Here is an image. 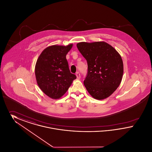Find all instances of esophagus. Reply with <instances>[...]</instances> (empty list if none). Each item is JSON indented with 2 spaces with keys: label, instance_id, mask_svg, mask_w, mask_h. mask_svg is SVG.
I'll return each mask as SVG.
<instances>
[{
  "label": "esophagus",
  "instance_id": "esophagus-1",
  "mask_svg": "<svg viewBox=\"0 0 152 152\" xmlns=\"http://www.w3.org/2000/svg\"><path fill=\"white\" fill-rule=\"evenodd\" d=\"M76 77H77V79H80V73L79 72H76Z\"/></svg>",
  "mask_w": 152,
  "mask_h": 152
}]
</instances>
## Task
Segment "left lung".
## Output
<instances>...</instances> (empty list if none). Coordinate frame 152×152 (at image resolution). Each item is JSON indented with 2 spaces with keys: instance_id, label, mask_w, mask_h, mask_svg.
<instances>
[{
  "instance_id": "left-lung-1",
  "label": "left lung",
  "mask_w": 152,
  "mask_h": 152,
  "mask_svg": "<svg viewBox=\"0 0 152 152\" xmlns=\"http://www.w3.org/2000/svg\"><path fill=\"white\" fill-rule=\"evenodd\" d=\"M77 47L87 60L88 73L84 84L87 91L97 100L108 97L119 87L123 78L120 55L104 42H80Z\"/></svg>"
}]
</instances>
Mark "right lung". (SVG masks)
I'll list each match as a JSON object with an SVG mask.
<instances>
[{
	"label": "right lung",
	"mask_w": 152,
	"mask_h": 152,
	"mask_svg": "<svg viewBox=\"0 0 152 152\" xmlns=\"http://www.w3.org/2000/svg\"><path fill=\"white\" fill-rule=\"evenodd\" d=\"M73 44L49 46L37 60L35 68L37 84L51 99H60L76 79V75L70 72L66 58Z\"/></svg>",
	"instance_id": "right-lung-1"
}]
</instances>
